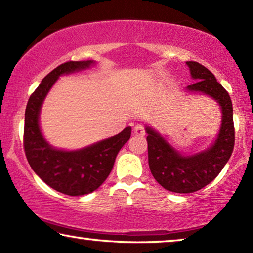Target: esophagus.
<instances>
[{
	"mask_svg": "<svg viewBox=\"0 0 253 253\" xmlns=\"http://www.w3.org/2000/svg\"><path fill=\"white\" fill-rule=\"evenodd\" d=\"M134 134L139 135V137H143V135L146 134L145 126H143L142 124H137V126H134Z\"/></svg>",
	"mask_w": 253,
	"mask_h": 253,
	"instance_id": "obj_1",
	"label": "esophagus"
}]
</instances>
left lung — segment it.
Returning a JSON list of instances; mask_svg holds the SVG:
<instances>
[{
	"label": "left lung",
	"mask_w": 253,
	"mask_h": 253,
	"mask_svg": "<svg viewBox=\"0 0 253 253\" xmlns=\"http://www.w3.org/2000/svg\"><path fill=\"white\" fill-rule=\"evenodd\" d=\"M196 83L189 91L204 92L217 100L223 112L218 137L211 148L193 156H182L156 131L147 126L148 163L150 172L159 184L169 191L191 193L211 183L230 159L235 142L231 97L215 76L194 61L186 62Z\"/></svg>",
	"instance_id": "obj_1"
}]
</instances>
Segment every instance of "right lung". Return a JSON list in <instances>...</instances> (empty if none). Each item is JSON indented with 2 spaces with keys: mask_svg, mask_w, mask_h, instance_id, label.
Wrapping results in <instances>:
<instances>
[{
  "mask_svg": "<svg viewBox=\"0 0 253 253\" xmlns=\"http://www.w3.org/2000/svg\"><path fill=\"white\" fill-rule=\"evenodd\" d=\"M92 61H69L50 71L32 96L25 113L23 148L29 165L46 184L68 196H84L98 189L110 175L116 155L131 137V126L87 148L64 151L46 142L40 129V112L49 89L62 75L90 67Z\"/></svg>",
  "mask_w": 253,
  "mask_h": 253,
  "instance_id": "add662e5",
  "label": "right lung"
}]
</instances>
